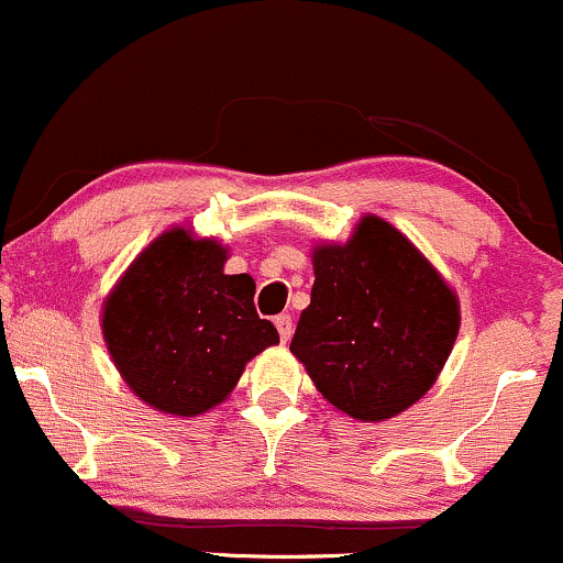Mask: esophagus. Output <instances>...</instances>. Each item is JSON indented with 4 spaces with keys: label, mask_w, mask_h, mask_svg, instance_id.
Here are the masks:
<instances>
[{
    "label": "esophagus",
    "mask_w": 563,
    "mask_h": 563,
    "mask_svg": "<svg viewBox=\"0 0 563 563\" xmlns=\"http://www.w3.org/2000/svg\"><path fill=\"white\" fill-rule=\"evenodd\" d=\"M275 328L277 333H280V341H288L290 333H294V320H290V314H277Z\"/></svg>",
    "instance_id": "1"
}]
</instances>
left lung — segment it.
Returning <instances> with one entry per match:
<instances>
[{
	"label": "left lung",
	"instance_id": "1",
	"mask_svg": "<svg viewBox=\"0 0 563 563\" xmlns=\"http://www.w3.org/2000/svg\"><path fill=\"white\" fill-rule=\"evenodd\" d=\"M312 301L290 352L322 397L380 423L416 405L448 363L461 301L410 238L365 214L346 243L312 249Z\"/></svg>",
	"mask_w": 563,
	"mask_h": 563
}]
</instances>
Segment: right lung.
I'll return each instance as SVG.
<instances>
[{
  "label": "right lung",
  "mask_w": 563,
  "mask_h": 563,
  "mask_svg": "<svg viewBox=\"0 0 563 563\" xmlns=\"http://www.w3.org/2000/svg\"><path fill=\"white\" fill-rule=\"evenodd\" d=\"M228 245L185 224L142 249L102 301L115 371L145 405L174 418L222 405L245 363L280 341L256 314L251 275H224Z\"/></svg>",
  "instance_id": "1"
}]
</instances>
